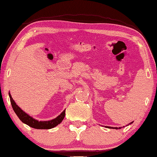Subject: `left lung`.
I'll return each mask as SVG.
<instances>
[{"label":"left lung","instance_id":"left-lung-1","mask_svg":"<svg viewBox=\"0 0 157 157\" xmlns=\"http://www.w3.org/2000/svg\"><path fill=\"white\" fill-rule=\"evenodd\" d=\"M132 123V122H131ZM115 129H118V128H115Z\"/></svg>","mask_w":157,"mask_h":157}]
</instances>
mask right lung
Masks as SVG:
<instances>
[{"instance_id": "right-lung-1", "label": "right lung", "mask_w": 157, "mask_h": 157, "mask_svg": "<svg viewBox=\"0 0 157 157\" xmlns=\"http://www.w3.org/2000/svg\"><path fill=\"white\" fill-rule=\"evenodd\" d=\"M9 96H10V101H11V105L13 110L15 111L16 115L18 117L20 120L24 122V124H27L29 127L33 128H36V129H50V128H54V127L57 126L58 124H60L63 120V119L64 118L65 116V110H64L61 114L56 119H52L50 121H38V120H36L33 118L29 117L28 114H26L25 112H24L17 105H16L15 101L13 100V98H12L10 93H9Z\"/></svg>"}]
</instances>
